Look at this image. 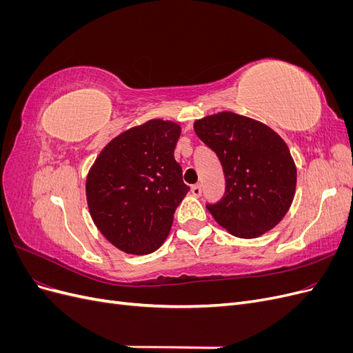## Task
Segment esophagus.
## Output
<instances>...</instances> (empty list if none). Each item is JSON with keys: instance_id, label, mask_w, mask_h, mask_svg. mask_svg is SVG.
Listing matches in <instances>:
<instances>
[{"instance_id": "34e87169", "label": "esophagus", "mask_w": 353, "mask_h": 353, "mask_svg": "<svg viewBox=\"0 0 353 353\" xmlns=\"http://www.w3.org/2000/svg\"><path fill=\"white\" fill-rule=\"evenodd\" d=\"M191 193H193V196H196V197H200L201 196V187H200V184H196V185L191 187Z\"/></svg>"}]
</instances>
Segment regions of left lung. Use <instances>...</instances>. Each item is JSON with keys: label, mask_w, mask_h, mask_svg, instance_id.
<instances>
[{"label": "left lung", "mask_w": 353, "mask_h": 353, "mask_svg": "<svg viewBox=\"0 0 353 353\" xmlns=\"http://www.w3.org/2000/svg\"><path fill=\"white\" fill-rule=\"evenodd\" d=\"M194 131L216 153L225 174V194L206 205L212 216L240 239L272 230L290 209L296 191V166L283 138L231 112L196 121Z\"/></svg>", "instance_id": "8db88e82"}]
</instances>
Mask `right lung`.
<instances>
[{"instance_id": "add662e5", "label": "right lung", "mask_w": 353, "mask_h": 353, "mask_svg": "<svg viewBox=\"0 0 353 353\" xmlns=\"http://www.w3.org/2000/svg\"><path fill=\"white\" fill-rule=\"evenodd\" d=\"M181 126L162 119L131 128L103 148L87 178L95 225L131 254L157 250L190 187L174 152Z\"/></svg>"}]
</instances>
